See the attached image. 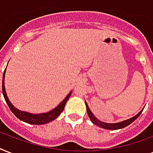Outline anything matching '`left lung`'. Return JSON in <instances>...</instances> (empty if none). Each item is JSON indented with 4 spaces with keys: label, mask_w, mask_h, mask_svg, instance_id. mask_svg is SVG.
Segmentation results:
<instances>
[{
    "label": "left lung",
    "mask_w": 153,
    "mask_h": 153,
    "mask_svg": "<svg viewBox=\"0 0 153 153\" xmlns=\"http://www.w3.org/2000/svg\"><path fill=\"white\" fill-rule=\"evenodd\" d=\"M85 103H86V107H87V115L90 117V120H91V122L93 123H95V125L99 126L100 128H104V129H108V130H117V129H120V128H123L128 126L129 124H131L132 122L136 120V119L138 118L140 115L141 114V112L143 111L144 109H142L140 112L137 114L136 115L133 116L132 118L128 119V120H126L124 121H122V122H120V123H104V122H102V121L99 120L96 117H95V115L92 114V112L90 110L89 107L87 105V102L85 101Z\"/></svg>",
    "instance_id": "left-lung-1"
}]
</instances>
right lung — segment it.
<instances>
[{"label": "right lung", "instance_id": "obj_1", "mask_svg": "<svg viewBox=\"0 0 153 153\" xmlns=\"http://www.w3.org/2000/svg\"><path fill=\"white\" fill-rule=\"evenodd\" d=\"M5 71H6V68L4 70V74H3V79H2V92H3V95H4V100L6 101L9 109L11 110L12 112L14 114L15 116L17 118L21 120L22 121H24L25 123H30V124L40 125V124H45V123H50L51 121L54 120L58 115L61 114L62 111H63L64 108H65V105H66L67 100H68V99L70 98L71 95L72 91L70 92L68 95H66V97L54 109L50 111L49 112L42 113V114H31V113L22 111L18 110V109L15 108L14 106L10 102L9 98L7 96L6 91H5V87H4V75H5Z\"/></svg>", "mask_w": 153, "mask_h": 153}]
</instances>
